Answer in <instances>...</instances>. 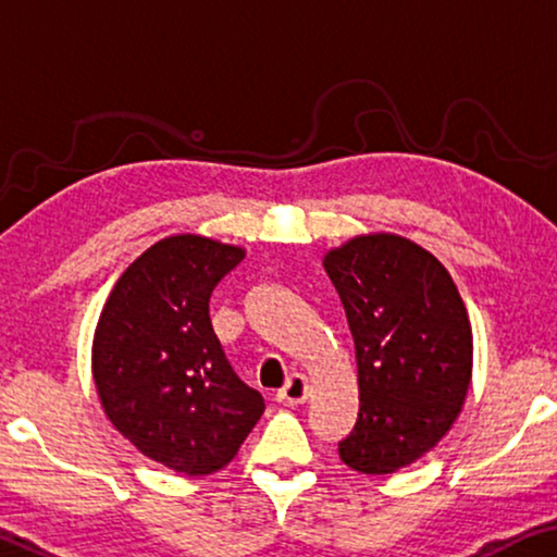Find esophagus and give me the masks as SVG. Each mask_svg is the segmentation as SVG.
Returning a JSON list of instances; mask_svg holds the SVG:
<instances>
[{
	"label": "esophagus",
	"instance_id": "obj_1",
	"mask_svg": "<svg viewBox=\"0 0 557 557\" xmlns=\"http://www.w3.org/2000/svg\"><path fill=\"white\" fill-rule=\"evenodd\" d=\"M305 398H308V381H305V375H300V373L289 375L285 386L277 391V401L287 404V406L302 404Z\"/></svg>",
	"mask_w": 557,
	"mask_h": 557
}]
</instances>
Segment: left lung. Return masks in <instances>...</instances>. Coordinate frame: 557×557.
<instances>
[{"mask_svg": "<svg viewBox=\"0 0 557 557\" xmlns=\"http://www.w3.org/2000/svg\"><path fill=\"white\" fill-rule=\"evenodd\" d=\"M358 363V419L338 442L363 474H391L434 449L472 379V325L444 264L396 234L356 237L325 255Z\"/></svg>", "mask_w": 557, "mask_h": 557, "instance_id": "8db88e82", "label": "left lung"}]
</instances>
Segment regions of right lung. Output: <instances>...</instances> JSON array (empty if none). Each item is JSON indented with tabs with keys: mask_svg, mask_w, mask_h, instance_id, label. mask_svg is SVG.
Here are the masks:
<instances>
[{
	"mask_svg": "<svg viewBox=\"0 0 557 557\" xmlns=\"http://www.w3.org/2000/svg\"><path fill=\"white\" fill-rule=\"evenodd\" d=\"M245 249L178 234L115 282L92 341V375L113 426L148 459L201 476L230 465L264 411L226 360L209 318L214 287Z\"/></svg>",
	"mask_w": 557,
	"mask_h": 557,
	"instance_id": "obj_1",
	"label": "right lung"
}]
</instances>
